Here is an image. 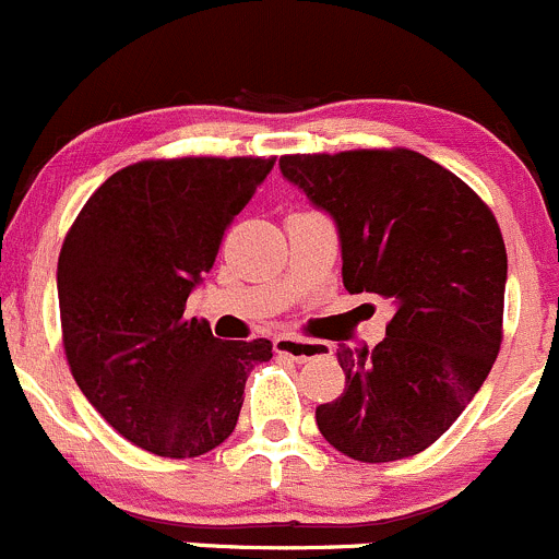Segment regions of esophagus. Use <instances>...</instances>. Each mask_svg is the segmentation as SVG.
I'll return each instance as SVG.
<instances>
[{"instance_id": "obj_1", "label": "esophagus", "mask_w": 559, "mask_h": 559, "mask_svg": "<svg viewBox=\"0 0 559 559\" xmlns=\"http://www.w3.org/2000/svg\"><path fill=\"white\" fill-rule=\"evenodd\" d=\"M274 353L285 355L290 360H307L318 358V355H331V344L312 342V338H296V336H277L274 338Z\"/></svg>"}]
</instances>
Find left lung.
Here are the masks:
<instances>
[{"mask_svg": "<svg viewBox=\"0 0 559 559\" xmlns=\"http://www.w3.org/2000/svg\"><path fill=\"white\" fill-rule=\"evenodd\" d=\"M280 171L336 226L344 287L395 309L373 349L338 344L347 388L314 412L320 433L364 463L428 450L498 358L509 263L492 212L414 151L285 155Z\"/></svg>", "mask_w": 559, "mask_h": 559, "instance_id": "obj_1", "label": "left lung"}]
</instances>
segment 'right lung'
Listing matches in <instances>:
<instances>
[{
    "mask_svg": "<svg viewBox=\"0 0 559 559\" xmlns=\"http://www.w3.org/2000/svg\"><path fill=\"white\" fill-rule=\"evenodd\" d=\"M274 158H177L126 166L88 199L59 255L72 377L123 439L199 457L237 428L245 382L269 338L223 342L186 320L223 234Z\"/></svg>",
    "mask_w": 559,
    "mask_h": 559,
    "instance_id": "add662e5",
    "label": "right lung"
}]
</instances>
